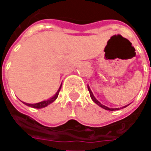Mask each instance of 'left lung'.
I'll list each match as a JSON object with an SVG mask.
<instances>
[{"mask_svg": "<svg viewBox=\"0 0 151 151\" xmlns=\"http://www.w3.org/2000/svg\"><path fill=\"white\" fill-rule=\"evenodd\" d=\"M87 87H88V91H89V92H90V95H91V98L92 100L95 102L96 104H98L99 106V107H101L102 108H104V109H105V110H108V111H116V110H119V109H120V108H108V107H106V106H104V105L101 104H100V103H99V102L98 100H97V99H96L95 98V96L93 95V93H92L91 91V89H90V87H89V86H87ZM127 106H128V105H127ZM127 106L122 107V108H125V107H127Z\"/></svg>", "mask_w": 151, "mask_h": 151, "instance_id": "8db88e82", "label": "left lung"}]
</instances>
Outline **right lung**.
I'll list each match as a JSON object with an SVG mask.
<instances>
[{"mask_svg": "<svg viewBox=\"0 0 151 151\" xmlns=\"http://www.w3.org/2000/svg\"><path fill=\"white\" fill-rule=\"evenodd\" d=\"M62 85V84H61ZM60 88H61V86H60V88L58 89V91L56 93V95H54L53 97H52L49 99H47V100H44V101L40 102V103H37V104H27V103H24L23 102V104L26 105H27L29 107H31V108H43L47 107V105H49L50 104H52V102H54L56 99V98L58 97V95H59V92L60 91Z\"/></svg>", "mask_w": 151, "mask_h": 151, "instance_id": "right-lung-1", "label": "right lung"}]
</instances>
